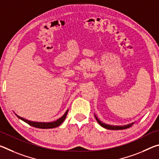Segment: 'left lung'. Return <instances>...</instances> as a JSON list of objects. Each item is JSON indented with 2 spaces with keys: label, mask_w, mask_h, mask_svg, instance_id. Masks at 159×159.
<instances>
[{
  "label": "left lung",
  "mask_w": 159,
  "mask_h": 159,
  "mask_svg": "<svg viewBox=\"0 0 159 159\" xmlns=\"http://www.w3.org/2000/svg\"><path fill=\"white\" fill-rule=\"evenodd\" d=\"M95 117L96 118L97 121L98 122V123L99 125H100L102 127H103L104 128L106 129H109V130H123V129H126V128H130V126H132V125L134 123H131V124H128V125H123V126H116V125H107V124H105V123H102L101 122L100 120H99L98 117L96 116L95 115Z\"/></svg>",
  "instance_id": "1"
}]
</instances>
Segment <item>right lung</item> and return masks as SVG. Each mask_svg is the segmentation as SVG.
Returning <instances> with one entry per match:
<instances>
[{
	"mask_svg": "<svg viewBox=\"0 0 159 159\" xmlns=\"http://www.w3.org/2000/svg\"><path fill=\"white\" fill-rule=\"evenodd\" d=\"M67 113H68V110L66 111L65 114H64L62 116H61L60 118H59L58 120H56V121L54 122H50V123H41V122H34V121H31V120H28L25 119V118H21L20 116H19L17 114L16 116L19 118H20L21 120H24V121L26 122V123H28L29 125H30L33 127L35 128H42V129H48V128H54L56 127H58L59 125H60L61 123H63V121L64 120V119L66 118V116L67 115Z\"/></svg>",
	"mask_w": 159,
	"mask_h": 159,
	"instance_id": "right-lung-1",
	"label": "right lung"
}]
</instances>
